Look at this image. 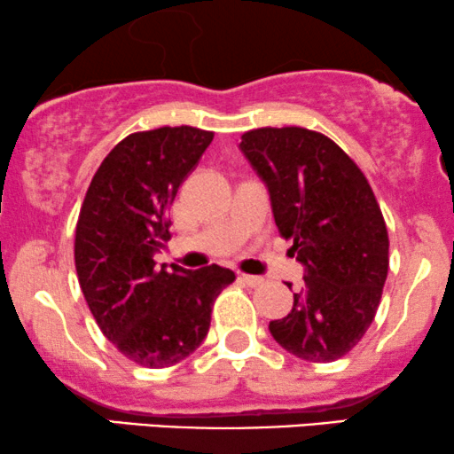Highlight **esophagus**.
<instances>
[{
    "label": "esophagus",
    "instance_id": "1",
    "mask_svg": "<svg viewBox=\"0 0 454 454\" xmlns=\"http://www.w3.org/2000/svg\"><path fill=\"white\" fill-rule=\"evenodd\" d=\"M239 279L244 281L246 286H250V287H258V286L264 284V279H262V278H256V275H246V273H241Z\"/></svg>",
    "mask_w": 454,
    "mask_h": 454
}]
</instances>
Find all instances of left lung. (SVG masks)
Wrapping results in <instances>:
<instances>
[{
  "instance_id": "1",
  "label": "left lung",
  "mask_w": 454,
  "mask_h": 454,
  "mask_svg": "<svg viewBox=\"0 0 454 454\" xmlns=\"http://www.w3.org/2000/svg\"><path fill=\"white\" fill-rule=\"evenodd\" d=\"M239 150L304 267L290 315L270 321L269 332L302 361H338L373 323L387 278L390 241L373 190L338 144L309 129H252Z\"/></svg>"
}]
</instances>
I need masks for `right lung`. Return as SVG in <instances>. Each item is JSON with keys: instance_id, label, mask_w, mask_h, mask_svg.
<instances>
[{"instance_id": "right-lung-1", "label": "right lung", "mask_w": 454, "mask_h": 454, "mask_svg": "<svg viewBox=\"0 0 454 454\" xmlns=\"http://www.w3.org/2000/svg\"><path fill=\"white\" fill-rule=\"evenodd\" d=\"M213 131L160 127L116 144L93 175L74 233V267L93 319L141 367L184 361L204 342L213 304L235 273L156 269L170 239L168 208Z\"/></svg>"}]
</instances>
